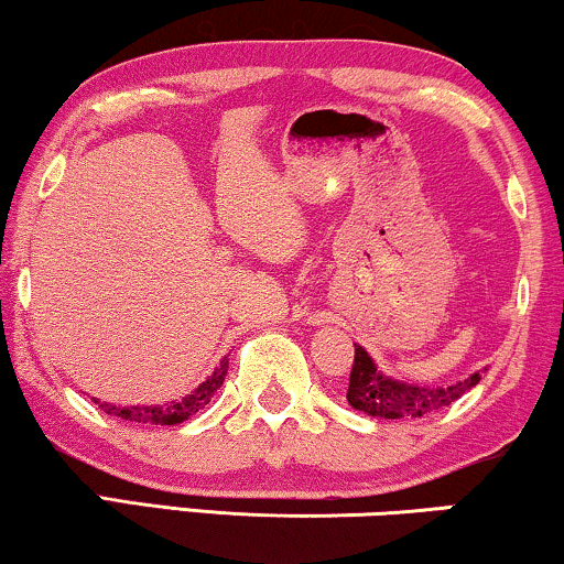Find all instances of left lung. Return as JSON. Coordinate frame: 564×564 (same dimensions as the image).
Returning <instances> with one entry per match:
<instances>
[{
	"mask_svg": "<svg viewBox=\"0 0 564 564\" xmlns=\"http://www.w3.org/2000/svg\"><path fill=\"white\" fill-rule=\"evenodd\" d=\"M480 372L469 375L467 380L446 384V388L395 380V377L377 369L367 349L354 344V367L346 400L354 411L372 415V419H421V415L442 411L444 405H452L454 400L465 395L469 388L480 382Z\"/></svg>",
	"mask_w": 564,
	"mask_h": 564,
	"instance_id": "1",
	"label": "left lung"
}]
</instances>
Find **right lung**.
<instances>
[{"label": "right lung", "instance_id": "right-lung-1", "mask_svg": "<svg viewBox=\"0 0 564 564\" xmlns=\"http://www.w3.org/2000/svg\"><path fill=\"white\" fill-rule=\"evenodd\" d=\"M228 372V359L223 357L220 367H215V372L207 377L205 382H199L189 395H184L180 400H166V403L159 405H115V403H105V400L91 398L95 403L102 408L107 415H118V419L128 421V423H141V426H176V423L192 419V415L203 411V408L210 403L215 392L220 390L223 380H226Z\"/></svg>", "mask_w": 564, "mask_h": 564}]
</instances>
